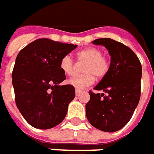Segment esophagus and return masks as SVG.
<instances>
[{
    "label": "esophagus",
    "mask_w": 154,
    "mask_h": 154,
    "mask_svg": "<svg viewBox=\"0 0 154 154\" xmlns=\"http://www.w3.org/2000/svg\"><path fill=\"white\" fill-rule=\"evenodd\" d=\"M75 92H76V95L79 96V95H80L81 92H82V91H81V90H78V89H76V91H75Z\"/></svg>",
    "instance_id": "1"
}]
</instances>
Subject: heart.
<instances>
[{
  "mask_svg": "<svg viewBox=\"0 0 154 154\" xmlns=\"http://www.w3.org/2000/svg\"><path fill=\"white\" fill-rule=\"evenodd\" d=\"M78 61H86L82 66L84 73L75 75L68 80V84L76 89L82 90L93 83L94 77L97 78L103 77L108 71L109 64L103 57L102 50L97 47H88L77 53ZM60 68L63 73L71 76L74 73L75 65L72 58L66 55L62 57L60 61Z\"/></svg>",
  "mask_w": 154,
  "mask_h": 154,
  "instance_id": "heart-1",
  "label": "heart"
}]
</instances>
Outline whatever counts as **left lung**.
Returning <instances> with one entry per match:
<instances>
[{
  "label": "left lung",
  "mask_w": 154,
  "mask_h": 154,
  "mask_svg": "<svg viewBox=\"0 0 154 154\" xmlns=\"http://www.w3.org/2000/svg\"><path fill=\"white\" fill-rule=\"evenodd\" d=\"M92 43L107 48L111 62L106 75L94 88L103 93L89 92L86 115L94 128L112 133L129 122L138 104L142 66L137 55L124 44L111 38L94 40Z\"/></svg>",
  "instance_id": "8db88e82"
}]
</instances>
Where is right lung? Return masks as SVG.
I'll return each mask as SVG.
<instances>
[{"mask_svg":"<svg viewBox=\"0 0 154 154\" xmlns=\"http://www.w3.org/2000/svg\"><path fill=\"white\" fill-rule=\"evenodd\" d=\"M77 47L47 38L37 39L18 53L12 72L15 101L23 118L39 129L63 121L75 97L71 85L60 86L66 75L60 68L62 57Z\"/></svg>","mask_w":154,"mask_h":154,"instance_id":"right-lung-1","label":"right lung"}]
</instances>
